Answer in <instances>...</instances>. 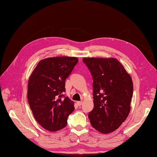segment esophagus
<instances>
[{
  "label": "esophagus",
  "instance_id": "1",
  "mask_svg": "<svg viewBox=\"0 0 157 157\" xmlns=\"http://www.w3.org/2000/svg\"><path fill=\"white\" fill-rule=\"evenodd\" d=\"M82 104V101H77L76 102V105L78 106H81Z\"/></svg>",
  "mask_w": 157,
  "mask_h": 157
}]
</instances>
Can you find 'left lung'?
Wrapping results in <instances>:
<instances>
[{"label":"left lung","mask_w":157,"mask_h":157,"mask_svg":"<svg viewBox=\"0 0 157 157\" xmlns=\"http://www.w3.org/2000/svg\"><path fill=\"white\" fill-rule=\"evenodd\" d=\"M93 79L94 109L89 114L92 127L103 134L117 130L131 110V76L114 58L85 57Z\"/></svg>","instance_id":"8db88e82"}]
</instances>
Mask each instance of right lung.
Masks as SVG:
<instances>
[{"label": "right lung", "instance_id": "right-lung-1", "mask_svg": "<svg viewBox=\"0 0 157 157\" xmlns=\"http://www.w3.org/2000/svg\"><path fill=\"white\" fill-rule=\"evenodd\" d=\"M78 61L71 56L41 60L30 76L27 97L36 122L43 128L55 132L65 127L74 102L63 94L66 78Z\"/></svg>", "mask_w": 157, "mask_h": 157}]
</instances>
